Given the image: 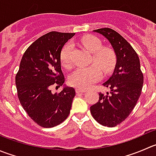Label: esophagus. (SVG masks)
Instances as JSON below:
<instances>
[{
    "label": "esophagus",
    "instance_id": "obj_1",
    "mask_svg": "<svg viewBox=\"0 0 156 156\" xmlns=\"http://www.w3.org/2000/svg\"><path fill=\"white\" fill-rule=\"evenodd\" d=\"M86 90H84V89H80V88H76V93H78V94H79V93H81V94H84V92H85Z\"/></svg>",
    "mask_w": 156,
    "mask_h": 156
}]
</instances>
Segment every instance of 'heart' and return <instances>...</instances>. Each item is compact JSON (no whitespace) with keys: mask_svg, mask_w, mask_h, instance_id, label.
Wrapping results in <instances>:
<instances>
[{"mask_svg":"<svg viewBox=\"0 0 156 156\" xmlns=\"http://www.w3.org/2000/svg\"><path fill=\"white\" fill-rule=\"evenodd\" d=\"M81 43L89 52L92 53L93 62L99 66L104 73H109L113 70L116 62V53L113 49L102 47L101 40L96 36L90 35L83 37ZM72 49V43H67L61 51L60 58L62 63L66 68L72 67L71 52ZM98 66L96 65H91L87 67L76 69L69 77L71 85L81 89H87L91 87L101 78V71Z\"/></svg>","mask_w":156,"mask_h":156,"instance_id":"heart-1","label":"heart"}]
</instances>
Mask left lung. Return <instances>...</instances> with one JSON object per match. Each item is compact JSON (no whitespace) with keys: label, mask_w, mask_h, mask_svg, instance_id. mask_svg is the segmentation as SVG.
<instances>
[{"label":"left lung","mask_w":156,"mask_h":156,"mask_svg":"<svg viewBox=\"0 0 156 156\" xmlns=\"http://www.w3.org/2000/svg\"><path fill=\"white\" fill-rule=\"evenodd\" d=\"M108 40L116 53V62L111 76L103 85L110 88V94H99V100L90 107L98 123L113 127L120 124L132 112L141 94L143 75L138 55L132 46L110 28L93 30Z\"/></svg>","instance_id":"1"}]
</instances>
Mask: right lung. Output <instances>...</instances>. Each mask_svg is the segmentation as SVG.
Returning a JSON list of instances; mask_svg holds the SVG:
<instances>
[{"instance_id":"obj_1","label":"right lung","mask_w":156,"mask_h":156,"mask_svg":"<svg viewBox=\"0 0 156 156\" xmlns=\"http://www.w3.org/2000/svg\"><path fill=\"white\" fill-rule=\"evenodd\" d=\"M75 34L50 32L29 46L21 59L16 75L18 98L30 118L43 127L60 124L70 113L75 90L64 84L60 55ZM52 85H62L63 90L53 94Z\"/></svg>"}]
</instances>
